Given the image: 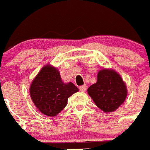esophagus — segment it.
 <instances>
[{
	"label": "esophagus",
	"instance_id": "obj_1",
	"mask_svg": "<svg viewBox=\"0 0 150 150\" xmlns=\"http://www.w3.org/2000/svg\"><path fill=\"white\" fill-rule=\"evenodd\" d=\"M86 88H87V86L85 84V85H83L81 86H80L79 89H80V90L82 91V92H85V91L86 90Z\"/></svg>",
	"mask_w": 150,
	"mask_h": 150
}]
</instances>
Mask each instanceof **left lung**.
Wrapping results in <instances>:
<instances>
[{"mask_svg": "<svg viewBox=\"0 0 150 150\" xmlns=\"http://www.w3.org/2000/svg\"><path fill=\"white\" fill-rule=\"evenodd\" d=\"M88 94L98 108L104 112H113L125 102L127 89L121 75L115 70H99L97 82L87 89Z\"/></svg>", "mask_w": 150, "mask_h": 150, "instance_id": "obj_1", "label": "left lung"}]
</instances>
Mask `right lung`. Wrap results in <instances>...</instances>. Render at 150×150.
Returning <instances> with one entry per match:
<instances>
[{"instance_id":"1","label":"right lung","mask_w":150,"mask_h":150,"mask_svg":"<svg viewBox=\"0 0 150 150\" xmlns=\"http://www.w3.org/2000/svg\"><path fill=\"white\" fill-rule=\"evenodd\" d=\"M79 89L73 83L62 81L59 70L51 64L40 70L32 82L29 93L32 101L43 115L54 117L67 105V99Z\"/></svg>"}]
</instances>
